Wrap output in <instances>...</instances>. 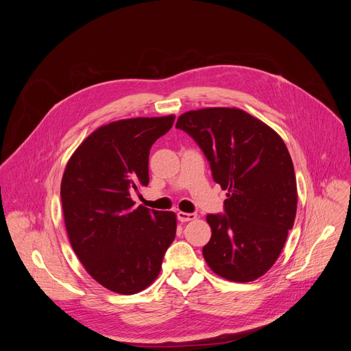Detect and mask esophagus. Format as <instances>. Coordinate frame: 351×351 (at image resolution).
I'll return each instance as SVG.
<instances>
[{
    "instance_id": "esophagus-1",
    "label": "esophagus",
    "mask_w": 351,
    "mask_h": 351,
    "mask_svg": "<svg viewBox=\"0 0 351 351\" xmlns=\"http://www.w3.org/2000/svg\"><path fill=\"white\" fill-rule=\"evenodd\" d=\"M197 218V214H189V213H178V219L180 222H189V221H194Z\"/></svg>"
}]
</instances>
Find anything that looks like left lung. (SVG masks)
<instances>
[{"label":"left lung","instance_id":"8db88e82","mask_svg":"<svg viewBox=\"0 0 351 351\" xmlns=\"http://www.w3.org/2000/svg\"><path fill=\"white\" fill-rule=\"evenodd\" d=\"M176 128L194 138L213 178L228 190L225 214L207 215L208 267L232 282H252L275 264L297 211L295 175L282 137L239 108L184 112Z\"/></svg>","mask_w":351,"mask_h":351}]
</instances>
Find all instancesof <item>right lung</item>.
<instances>
[{
    "label": "right lung",
    "instance_id": "add662e5",
    "mask_svg": "<svg viewBox=\"0 0 351 351\" xmlns=\"http://www.w3.org/2000/svg\"><path fill=\"white\" fill-rule=\"evenodd\" d=\"M175 115L132 118L94 130L69 158L61 199L65 228L84 269L111 291L134 294L158 276L176 234V215L138 206L148 184L149 148Z\"/></svg>",
    "mask_w": 351,
    "mask_h": 351
}]
</instances>
